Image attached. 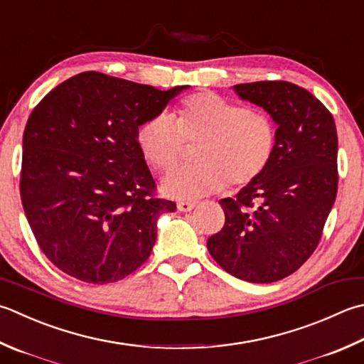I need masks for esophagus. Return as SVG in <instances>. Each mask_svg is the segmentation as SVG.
Masks as SVG:
<instances>
[{"label":"esophagus","mask_w":364,"mask_h":364,"mask_svg":"<svg viewBox=\"0 0 364 364\" xmlns=\"http://www.w3.org/2000/svg\"><path fill=\"white\" fill-rule=\"evenodd\" d=\"M196 202H180L176 205V208L180 210V211H183V213H188V211H192L196 208Z\"/></svg>","instance_id":"34e87169"}]
</instances>
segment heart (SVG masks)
Returning <instances> with one entry per match:
<instances>
[{"instance_id": "heart-1", "label": "heart", "mask_w": 364, "mask_h": 364, "mask_svg": "<svg viewBox=\"0 0 364 364\" xmlns=\"http://www.w3.org/2000/svg\"><path fill=\"white\" fill-rule=\"evenodd\" d=\"M188 144H200L198 166L183 168L162 181L164 194L175 200H197L259 180L272 162L277 132L265 113L249 110L215 92H197L167 115L145 121L137 131V146L154 170L176 168Z\"/></svg>"}]
</instances>
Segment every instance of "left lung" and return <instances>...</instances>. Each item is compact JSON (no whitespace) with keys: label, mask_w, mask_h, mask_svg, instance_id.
I'll return each instance as SVG.
<instances>
[{"label":"left lung","mask_w":364,"mask_h":364,"mask_svg":"<svg viewBox=\"0 0 364 364\" xmlns=\"http://www.w3.org/2000/svg\"><path fill=\"white\" fill-rule=\"evenodd\" d=\"M232 90L272 117L277 144L259 180L219 202L225 224L206 246L238 279L276 282L311 257L336 200V124L328 109L295 83L252 82Z\"/></svg>","instance_id":"obj_1"}]
</instances>
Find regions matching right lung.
Listing matches in <instances>:
<instances>
[{"instance_id":"1","label":"right lung","mask_w":364,"mask_h":364,"mask_svg":"<svg viewBox=\"0 0 364 364\" xmlns=\"http://www.w3.org/2000/svg\"><path fill=\"white\" fill-rule=\"evenodd\" d=\"M188 88L161 91L90 70L36 105L23 132L20 196L42 252L61 272L117 282L149 257L159 216L176 205L153 197L137 131Z\"/></svg>"}]
</instances>
